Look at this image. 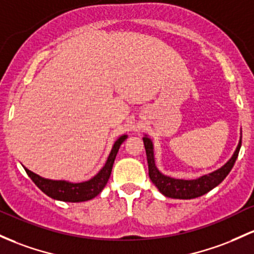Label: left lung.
Listing matches in <instances>:
<instances>
[{"instance_id": "1", "label": "left lung", "mask_w": 254, "mask_h": 254, "mask_svg": "<svg viewBox=\"0 0 254 254\" xmlns=\"http://www.w3.org/2000/svg\"><path fill=\"white\" fill-rule=\"evenodd\" d=\"M143 143L144 148H146L147 161H148L149 178L153 185L159 189V191L165 196L172 197V199H194V197H199L210 191L228 176V174L231 171L234 164H235L236 159H238L239 152H240L241 138L229 161H227L221 169L216 170L208 175H204L196 180H176V178L161 174L155 166L153 143L150 138L144 136Z\"/></svg>"}]
</instances>
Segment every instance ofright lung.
I'll use <instances>...</instances> for the list:
<instances>
[{
	"mask_svg": "<svg viewBox=\"0 0 254 254\" xmlns=\"http://www.w3.org/2000/svg\"><path fill=\"white\" fill-rule=\"evenodd\" d=\"M127 135H123L114 142L113 148L111 150L110 155H108V159L106 161L104 168L100 170V172L96 176H94L91 180L86 181V182L71 183L66 182V181L47 180V178H43L38 176V175L33 174L32 171H30L26 168L24 169L26 171V174L29 175V177L32 180V182L44 194H47L52 199L66 202H80L86 201V200H91L96 195L101 193L102 189L107 185L108 178H110L111 172H112L114 159H116L119 147H121L123 142L127 140Z\"/></svg>",
	"mask_w": 254,
	"mask_h": 254,
	"instance_id": "obj_1",
	"label": "right lung"
}]
</instances>
